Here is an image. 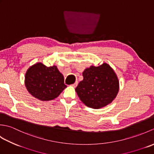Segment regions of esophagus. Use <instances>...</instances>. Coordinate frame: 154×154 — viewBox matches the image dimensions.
<instances>
[{
  "label": "esophagus",
  "mask_w": 154,
  "mask_h": 154,
  "mask_svg": "<svg viewBox=\"0 0 154 154\" xmlns=\"http://www.w3.org/2000/svg\"><path fill=\"white\" fill-rule=\"evenodd\" d=\"M77 85H78V81H76V82H75V83L72 85V86H73V87H76L77 86Z\"/></svg>",
  "instance_id": "esophagus-1"
}]
</instances>
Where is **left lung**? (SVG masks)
<instances>
[{
  "mask_svg": "<svg viewBox=\"0 0 154 154\" xmlns=\"http://www.w3.org/2000/svg\"><path fill=\"white\" fill-rule=\"evenodd\" d=\"M83 80L75 89L86 106L100 109L114 99L119 90V82L112 68L106 63L91 66L83 73Z\"/></svg>",
  "mask_w": 154,
  "mask_h": 154,
  "instance_id": "1",
  "label": "left lung"
}]
</instances>
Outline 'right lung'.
Returning a JSON list of instances; mask_svg holds the SVG:
<instances>
[{"label":"right lung","instance_id":"right-lung-1","mask_svg":"<svg viewBox=\"0 0 154 154\" xmlns=\"http://www.w3.org/2000/svg\"><path fill=\"white\" fill-rule=\"evenodd\" d=\"M25 85L32 96L41 100L57 98L67 86L56 66L46 67L41 63L32 65L25 76Z\"/></svg>","mask_w":154,"mask_h":154}]
</instances>
